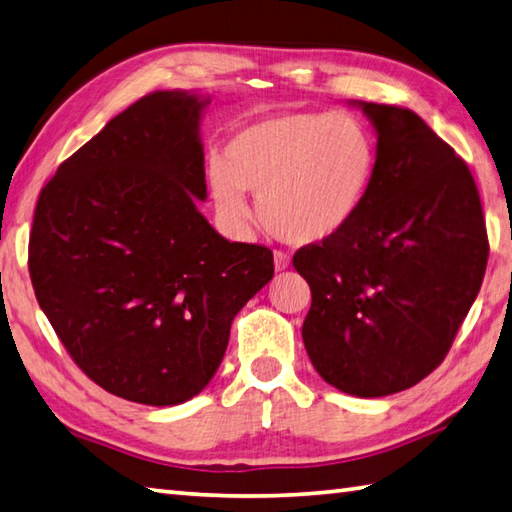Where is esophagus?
<instances>
[{
  "mask_svg": "<svg viewBox=\"0 0 512 512\" xmlns=\"http://www.w3.org/2000/svg\"><path fill=\"white\" fill-rule=\"evenodd\" d=\"M275 270H286L290 266V257L286 253H282V250H275Z\"/></svg>",
  "mask_w": 512,
  "mask_h": 512,
  "instance_id": "1",
  "label": "esophagus"
}]
</instances>
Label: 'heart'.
<instances>
[{"instance_id": "heart-1", "label": "heart", "mask_w": 512, "mask_h": 512, "mask_svg": "<svg viewBox=\"0 0 512 512\" xmlns=\"http://www.w3.org/2000/svg\"><path fill=\"white\" fill-rule=\"evenodd\" d=\"M375 170V139L357 117L284 113L237 130L224 162L210 164L208 188L230 228L250 219L248 190L259 197L268 233L286 244L315 246L353 224Z\"/></svg>"}]
</instances>
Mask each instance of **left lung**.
I'll return each mask as SVG.
<instances>
[{"mask_svg":"<svg viewBox=\"0 0 512 512\" xmlns=\"http://www.w3.org/2000/svg\"><path fill=\"white\" fill-rule=\"evenodd\" d=\"M362 108L377 135L368 197L344 233L299 248L306 353L326 384L386 397L442 364L482 286L488 237L464 159L408 108Z\"/></svg>","mask_w":512,"mask_h":512,"instance_id":"obj_1","label":"left lung"}]
</instances>
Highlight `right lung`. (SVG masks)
I'll list each match as a JSON object with an SVG mask.
<instances>
[{
    "label": "right lung",
    "instance_id": "right-lung-1",
    "mask_svg": "<svg viewBox=\"0 0 512 512\" xmlns=\"http://www.w3.org/2000/svg\"><path fill=\"white\" fill-rule=\"evenodd\" d=\"M208 104L197 90L142 97L57 168L35 208L37 302L75 364L128 402L202 393L235 315L273 279L266 246L228 242L197 208Z\"/></svg>",
    "mask_w": 512,
    "mask_h": 512
}]
</instances>
